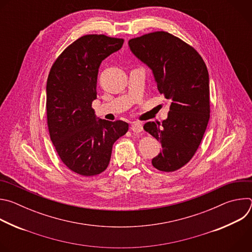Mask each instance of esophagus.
<instances>
[{
  "label": "esophagus",
  "instance_id": "esophagus-1",
  "mask_svg": "<svg viewBox=\"0 0 252 252\" xmlns=\"http://www.w3.org/2000/svg\"><path fill=\"white\" fill-rule=\"evenodd\" d=\"M131 130L135 133H139L142 131V125L140 123H132L131 124Z\"/></svg>",
  "mask_w": 252,
  "mask_h": 252
}]
</instances>
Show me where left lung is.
<instances>
[{
  "label": "left lung",
  "instance_id": "obj_1",
  "mask_svg": "<svg viewBox=\"0 0 252 252\" xmlns=\"http://www.w3.org/2000/svg\"><path fill=\"white\" fill-rule=\"evenodd\" d=\"M128 46L152 68L158 92L170 101L167 119L161 124L149 122L143 129L161 143L153 165L160 171H175L192 158L209 121L206 64L194 48L163 31L131 39Z\"/></svg>",
  "mask_w": 252,
  "mask_h": 252
}]
</instances>
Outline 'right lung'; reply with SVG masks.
Instances as JSON below:
<instances>
[{"instance_id":"1","label":"right lung","mask_w":252,"mask_h":252,"mask_svg":"<svg viewBox=\"0 0 252 252\" xmlns=\"http://www.w3.org/2000/svg\"><path fill=\"white\" fill-rule=\"evenodd\" d=\"M123 44L124 39L105 34L83 35L58 57L48 77L51 140L63 164L83 176L104 171L115 141L128 130V124L123 121H96L92 107L99 64Z\"/></svg>"}]
</instances>
